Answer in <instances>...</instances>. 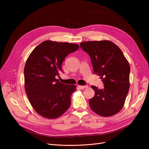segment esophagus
Wrapping results in <instances>:
<instances>
[{
    "instance_id": "34e87169",
    "label": "esophagus",
    "mask_w": 149,
    "mask_h": 149,
    "mask_svg": "<svg viewBox=\"0 0 149 149\" xmlns=\"http://www.w3.org/2000/svg\"><path fill=\"white\" fill-rule=\"evenodd\" d=\"M78 87L80 89H85V88H88V86H78Z\"/></svg>"
}]
</instances>
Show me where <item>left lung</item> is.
<instances>
[{
  "label": "left lung",
  "mask_w": 149,
  "mask_h": 149,
  "mask_svg": "<svg viewBox=\"0 0 149 149\" xmlns=\"http://www.w3.org/2000/svg\"><path fill=\"white\" fill-rule=\"evenodd\" d=\"M80 47L91 58L94 74L100 76L104 88H91L94 96L89 101L97 114L109 117L123 109L130 87V65L120 49L109 40L89 41Z\"/></svg>",
  "instance_id": "1"
}]
</instances>
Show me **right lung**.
Returning a JSON list of instances; mask_svg holds the SVG:
<instances>
[{"label":"right lung","mask_w":149,"mask_h":149,"mask_svg":"<svg viewBox=\"0 0 149 149\" xmlns=\"http://www.w3.org/2000/svg\"><path fill=\"white\" fill-rule=\"evenodd\" d=\"M79 47L77 44L46 40L31 52L26 60L25 92L31 106L42 117L58 118L70 107L76 86L63 84L56 77L62 71L65 57Z\"/></svg>","instance_id":"right-lung-1"}]
</instances>
